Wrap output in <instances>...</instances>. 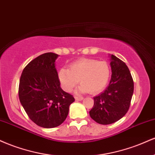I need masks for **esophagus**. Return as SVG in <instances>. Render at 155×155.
Listing matches in <instances>:
<instances>
[{"mask_svg": "<svg viewBox=\"0 0 155 155\" xmlns=\"http://www.w3.org/2000/svg\"><path fill=\"white\" fill-rule=\"evenodd\" d=\"M83 97H75V100L77 101H82L83 100Z\"/></svg>", "mask_w": 155, "mask_h": 155, "instance_id": "34e87169", "label": "esophagus"}]
</instances>
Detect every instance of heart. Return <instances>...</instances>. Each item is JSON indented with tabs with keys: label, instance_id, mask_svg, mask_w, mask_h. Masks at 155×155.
<instances>
[{
	"label": "heart",
	"instance_id": "obj_1",
	"mask_svg": "<svg viewBox=\"0 0 155 155\" xmlns=\"http://www.w3.org/2000/svg\"><path fill=\"white\" fill-rule=\"evenodd\" d=\"M110 67L106 61L93 59H80L73 63L69 69L62 68L58 73L60 85L65 92H69L80 81L77 89L79 93L90 91L95 94L106 87L110 77Z\"/></svg>",
	"mask_w": 155,
	"mask_h": 155
}]
</instances>
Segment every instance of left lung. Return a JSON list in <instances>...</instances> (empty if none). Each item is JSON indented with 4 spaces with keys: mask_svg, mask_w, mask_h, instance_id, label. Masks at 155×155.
Returning <instances> with one entry per match:
<instances>
[{
    "mask_svg": "<svg viewBox=\"0 0 155 155\" xmlns=\"http://www.w3.org/2000/svg\"><path fill=\"white\" fill-rule=\"evenodd\" d=\"M111 78L107 88L94 97L90 117L101 124H112L126 114L134 90L133 78L126 64L114 55H109Z\"/></svg>",
    "mask_w": 155,
    "mask_h": 155,
    "instance_id": "1",
    "label": "left lung"
}]
</instances>
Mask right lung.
Masks as SVG:
<instances>
[{
  "mask_svg": "<svg viewBox=\"0 0 155 155\" xmlns=\"http://www.w3.org/2000/svg\"><path fill=\"white\" fill-rule=\"evenodd\" d=\"M47 52L30 62L21 75L19 98L34 123L44 128L58 127L65 120L74 97L60 87L55 60Z\"/></svg>",
  "mask_w": 155,
  "mask_h": 155,
  "instance_id": "obj_1",
  "label": "right lung"
}]
</instances>
